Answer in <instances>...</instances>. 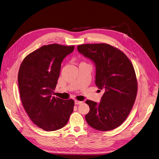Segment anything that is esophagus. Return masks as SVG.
I'll use <instances>...</instances> for the list:
<instances>
[{"label": "esophagus", "mask_w": 159, "mask_h": 159, "mask_svg": "<svg viewBox=\"0 0 159 159\" xmlns=\"http://www.w3.org/2000/svg\"><path fill=\"white\" fill-rule=\"evenodd\" d=\"M82 103V102H81V101H79V100H75V103L76 104V105H79V104H81Z\"/></svg>", "instance_id": "34e87169"}]
</instances>
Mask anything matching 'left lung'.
I'll return each instance as SVG.
<instances>
[{"label": "left lung", "mask_w": 159, "mask_h": 159, "mask_svg": "<svg viewBox=\"0 0 159 159\" xmlns=\"http://www.w3.org/2000/svg\"><path fill=\"white\" fill-rule=\"evenodd\" d=\"M77 49L96 65L95 84L105 91L99 104L86 103L90 108L86 120L92 128L109 131L128 117L137 93V80L132 63L118 48L107 43L83 44Z\"/></svg>", "instance_id": "1"}]
</instances>
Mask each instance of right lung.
<instances>
[{"instance_id": "obj_1", "label": "right lung", "mask_w": 159, "mask_h": 159, "mask_svg": "<svg viewBox=\"0 0 159 159\" xmlns=\"http://www.w3.org/2000/svg\"><path fill=\"white\" fill-rule=\"evenodd\" d=\"M73 46L43 45L23 60L18 74L21 101L29 118L46 131L65 126L73 111L74 100L52 97L61 62L74 50Z\"/></svg>"}]
</instances>
